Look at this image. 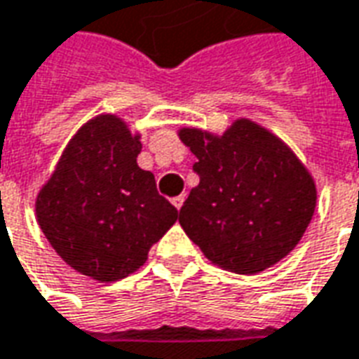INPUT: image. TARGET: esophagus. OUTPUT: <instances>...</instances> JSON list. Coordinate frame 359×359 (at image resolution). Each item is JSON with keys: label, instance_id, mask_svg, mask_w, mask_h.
I'll return each mask as SVG.
<instances>
[{"label": "esophagus", "instance_id": "34e87169", "mask_svg": "<svg viewBox=\"0 0 359 359\" xmlns=\"http://www.w3.org/2000/svg\"><path fill=\"white\" fill-rule=\"evenodd\" d=\"M171 202H172V205L177 208V210H180V208H182V204H184V194H180V196H175Z\"/></svg>", "mask_w": 359, "mask_h": 359}]
</instances>
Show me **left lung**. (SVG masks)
<instances>
[{"mask_svg":"<svg viewBox=\"0 0 359 359\" xmlns=\"http://www.w3.org/2000/svg\"><path fill=\"white\" fill-rule=\"evenodd\" d=\"M179 137L200 177L179 222L204 257L235 274H258L287 257L317 205L315 180L297 155L249 118L222 136L180 128Z\"/></svg>","mask_w":359,"mask_h":359,"instance_id":"obj_1","label":"left lung"}]
</instances>
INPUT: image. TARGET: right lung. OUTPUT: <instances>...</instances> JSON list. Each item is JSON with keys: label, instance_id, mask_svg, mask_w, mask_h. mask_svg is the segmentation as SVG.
Here are the masks:
<instances>
[{"label": "right lung", "instance_id": "add662e5", "mask_svg": "<svg viewBox=\"0 0 359 359\" xmlns=\"http://www.w3.org/2000/svg\"><path fill=\"white\" fill-rule=\"evenodd\" d=\"M140 151V134L116 114H99L75 132L36 196V222L52 249L97 282L144 266L179 217L154 172L137 167Z\"/></svg>", "mask_w": 359, "mask_h": 359}]
</instances>
